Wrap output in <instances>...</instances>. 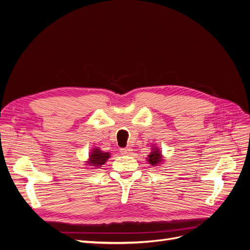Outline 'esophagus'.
I'll return each mask as SVG.
<instances>
[{
	"label": "esophagus",
	"instance_id": "esophagus-1",
	"mask_svg": "<svg viewBox=\"0 0 250 250\" xmlns=\"http://www.w3.org/2000/svg\"><path fill=\"white\" fill-rule=\"evenodd\" d=\"M121 154H125V156H129V154L132 153V148L131 147H126V148H122L120 149Z\"/></svg>",
	"mask_w": 250,
	"mask_h": 250
}]
</instances>
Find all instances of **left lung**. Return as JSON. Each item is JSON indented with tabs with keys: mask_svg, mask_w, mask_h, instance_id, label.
Returning <instances> with one entry per match:
<instances>
[{
	"mask_svg": "<svg viewBox=\"0 0 250 250\" xmlns=\"http://www.w3.org/2000/svg\"><path fill=\"white\" fill-rule=\"evenodd\" d=\"M147 162L152 166V167H156L158 165H161L163 163V156L162 152L158 147L152 146L151 152L148 154V158H146Z\"/></svg>",
	"mask_w": 250,
	"mask_h": 250,
	"instance_id": "obj_1",
	"label": "left lung"
}]
</instances>
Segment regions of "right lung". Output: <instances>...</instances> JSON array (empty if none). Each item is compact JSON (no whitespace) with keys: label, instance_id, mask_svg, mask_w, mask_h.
Returning a JSON list of instances; mask_svg holds the SVG:
<instances>
[{"label":"right lung","instance_id":"1","mask_svg":"<svg viewBox=\"0 0 250 250\" xmlns=\"http://www.w3.org/2000/svg\"><path fill=\"white\" fill-rule=\"evenodd\" d=\"M110 156H111L110 152H108V151L104 152L103 150H101V148L94 147L90 151L89 159H88V161H86V163H87V165L91 166V167L99 168V167H101L102 165H104L106 161H108Z\"/></svg>","mask_w":250,"mask_h":250}]
</instances>
